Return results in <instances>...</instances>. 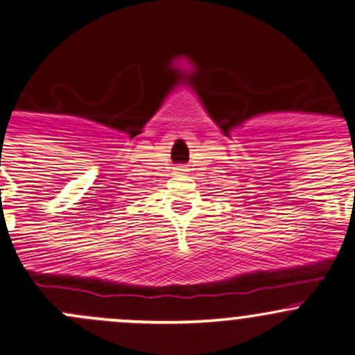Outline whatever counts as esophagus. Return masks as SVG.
Instances as JSON below:
<instances>
[{"instance_id":"1","label":"esophagus","mask_w":355,"mask_h":355,"mask_svg":"<svg viewBox=\"0 0 355 355\" xmlns=\"http://www.w3.org/2000/svg\"><path fill=\"white\" fill-rule=\"evenodd\" d=\"M175 173H177V175H185V173H187V168H185V166H177V168H175Z\"/></svg>"}]
</instances>
